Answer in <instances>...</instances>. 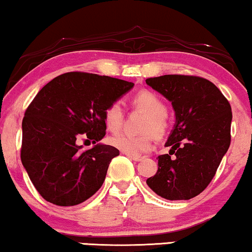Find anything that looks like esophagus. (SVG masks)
Listing matches in <instances>:
<instances>
[{"label": "esophagus", "instance_id": "esophagus-1", "mask_svg": "<svg viewBox=\"0 0 252 252\" xmlns=\"http://www.w3.org/2000/svg\"><path fill=\"white\" fill-rule=\"evenodd\" d=\"M127 158H131V160H132V161H136V162H139V161H141L144 158H141V157H131V155H127Z\"/></svg>", "mask_w": 252, "mask_h": 252}]
</instances>
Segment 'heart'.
Returning <instances> with one entry per match:
<instances>
[{"label":"heart","mask_w":252,"mask_h":252,"mask_svg":"<svg viewBox=\"0 0 252 252\" xmlns=\"http://www.w3.org/2000/svg\"><path fill=\"white\" fill-rule=\"evenodd\" d=\"M132 104L134 107L146 114V119L141 126L144 134L130 136L126 133H118L109 138V144L123 154L137 157L151 151L153 146V134L157 138H163L169 132L170 121L166 116V105L160 95L152 91H141L134 95ZM105 125L108 130L118 131L125 121V111L120 101H114L106 108Z\"/></svg>","instance_id":"heart-1"}]
</instances>
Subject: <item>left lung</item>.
<instances>
[{
  "instance_id": "obj_1",
  "label": "left lung",
  "mask_w": 252,
  "mask_h": 252,
  "mask_svg": "<svg viewBox=\"0 0 252 252\" xmlns=\"http://www.w3.org/2000/svg\"><path fill=\"white\" fill-rule=\"evenodd\" d=\"M146 83L171 102L176 116L165 143L169 154L158 158V171L146 184L165 200H189L210 184L228 151L231 105L202 77L163 75Z\"/></svg>"
}]
</instances>
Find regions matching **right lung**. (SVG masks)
Segmentation results:
<instances>
[{"instance_id": "obj_1", "label": "right lung", "mask_w": 252, "mask_h": 252, "mask_svg": "<svg viewBox=\"0 0 252 252\" xmlns=\"http://www.w3.org/2000/svg\"><path fill=\"white\" fill-rule=\"evenodd\" d=\"M127 81L70 72L38 91L23 120L21 162L41 196L72 207L100 189L115 147L99 143L106 134L105 111L132 89ZM84 136L95 146L83 150Z\"/></svg>"}]
</instances>
